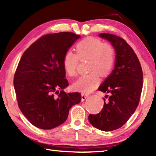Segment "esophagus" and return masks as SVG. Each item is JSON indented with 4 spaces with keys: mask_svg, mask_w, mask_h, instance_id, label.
<instances>
[{
    "mask_svg": "<svg viewBox=\"0 0 156 156\" xmlns=\"http://www.w3.org/2000/svg\"><path fill=\"white\" fill-rule=\"evenodd\" d=\"M87 97H88V94H84V93L81 94V99H82V100H84Z\"/></svg>",
    "mask_w": 156,
    "mask_h": 156,
    "instance_id": "esophagus-1",
    "label": "esophagus"
}]
</instances>
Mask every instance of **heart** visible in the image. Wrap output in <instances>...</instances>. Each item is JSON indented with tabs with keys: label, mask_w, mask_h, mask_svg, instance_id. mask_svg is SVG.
I'll return each instance as SVG.
<instances>
[{
	"label": "heart",
	"mask_w": 156,
	"mask_h": 156,
	"mask_svg": "<svg viewBox=\"0 0 156 156\" xmlns=\"http://www.w3.org/2000/svg\"><path fill=\"white\" fill-rule=\"evenodd\" d=\"M115 53L112 44L103 43L94 37H87L79 41L75 46V54L67 51L62 58V67L69 77L76 75L79 60L87 62V74L83 75L72 84L75 91L89 93L100 83V76L110 74L115 63Z\"/></svg>",
	"instance_id": "heart-1"
}]
</instances>
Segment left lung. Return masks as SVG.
Wrapping results in <instances>:
<instances>
[{"mask_svg": "<svg viewBox=\"0 0 156 156\" xmlns=\"http://www.w3.org/2000/svg\"><path fill=\"white\" fill-rule=\"evenodd\" d=\"M100 37L111 42L115 51L114 69L99 87L108 93L100 112L89 115L94 127L104 131L120 128L135 112L139 104L143 84V73L138 58L131 46L113 34H100Z\"/></svg>", "mask_w": 156, "mask_h": 156, "instance_id": "obj_1", "label": "left lung"}]
</instances>
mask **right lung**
I'll list each match as a JSON object with an SVG mask.
<instances>
[{
    "mask_svg": "<svg viewBox=\"0 0 156 156\" xmlns=\"http://www.w3.org/2000/svg\"><path fill=\"white\" fill-rule=\"evenodd\" d=\"M80 37L72 32L46 34L21 57L14 77L18 105L36 127L51 129L62 125L71 107L80 102V93L63 91L69 83L62 67L63 56Z\"/></svg>",
    "mask_w": 156,
    "mask_h": 156,
    "instance_id": "add662e5",
    "label": "right lung"
}]
</instances>
